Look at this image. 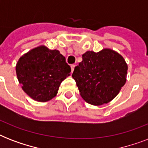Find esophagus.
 Masks as SVG:
<instances>
[{
  "label": "esophagus",
  "instance_id": "esophagus-1",
  "mask_svg": "<svg viewBox=\"0 0 148 148\" xmlns=\"http://www.w3.org/2000/svg\"><path fill=\"white\" fill-rule=\"evenodd\" d=\"M71 71L73 72L74 70V67H75V64H71Z\"/></svg>",
  "mask_w": 148,
  "mask_h": 148
}]
</instances>
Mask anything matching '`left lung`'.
<instances>
[{
  "instance_id": "obj_1",
  "label": "left lung",
  "mask_w": 148,
  "mask_h": 148,
  "mask_svg": "<svg viewBox=\"0 0 148 148\" xmlns=\"http://www.w3.org/2000/svg\"><path fill=\"white\" fill-rule=\"evenodd\" d=\"M82 59L72 74L81 97L96 106L112 101L126 82L127 65L124 58L113 50L103 49L97 53L87 51Z\"/></svg>"
}]
</instances>
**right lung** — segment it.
<instances>
[{"mask_svg":"<svg viewBox=\"0 0 148 148\" xmlns=\"http://www.w3.org/2000/svg\"><path fill=\"white\" fill-rule=\"evenodd\" d=\"M71 69L58 50L45 46L32 49L21 57L16 73L22 89L34 100L46 102L58 94L60 84Z\"/></svg>","mask_w":148,"mask_h":148,"instance_id":"1","label":"right lung"}]
</instances>
